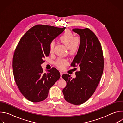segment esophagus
Masks as SVG:
<instances>
[{
	"label": "esophagus",
	"mask_w": 123,
	"mask_h": 123,
	"mask_svg": "<svg viewBox=\"0 0 123 123\" xmlns=\"http://www.w3.org/2000/svg\"><path fill=\"white\" fill-rule=\"evenodd\" d=\"M60 78H62V74H63V73L61 72H60Z\"/></svg>",
	"instance_id": "34e87169"
}]
</instances>
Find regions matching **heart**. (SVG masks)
<instances>
[{"instance_id":"heart-1","label":"heart","mask_w":123,"mask_h":123,"mask_svg":"<svg viewBox=\"0 0 123 123\" xmlns=\"http://www.w3.org/2000/svg\"><path fill=\"white\" fill-rule=\"evenodd\" d=\"M59 39L68 48V52L71 55L76 53L78 50L81 45L80 38L78 37H74V34L69 31H66L59 37ZM54 47V42H50L49 44V52L50 54L53 52ZM68 63V62L67 59L62 58L58 59L55 62L56 65L61 69L65 67Z\"/></svg>"}]
</instances>
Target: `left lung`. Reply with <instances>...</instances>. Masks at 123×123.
<instances>
[{"label":"left lung","mask_w":123,"mask_h":123,"mask_svg":"<svg viewBox=\"0 0 123 123\" xmlns=\"http://www.w3.org/2000/svg\"><path fill=\"white\" fill-rule=\"evenodd\" d=\"M78 34L81 45L71 66H78L76 77L64 74L67 85L62 92L66 101L82 104L92 95L100 81L104 69V57L100 42L94 33L88 28L74 29Z\"/></svg>","instance_id":"obj_1"}]
</instances>
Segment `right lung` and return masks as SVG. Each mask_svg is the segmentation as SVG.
Here are the masks:
<instances>
[{"label":"right lung","instance_id":"1","mask_svg":"<svg viewBox=\"0 0 123 123\" xmlns=\"http://www.w3.org/2000/svg\"><path fill=\"white\" fill-rule=\"evenodd\" d=\"M65 29L36 25L24 34L16 47L12 60L14 80L21 93L30 101L38 102L46 99L50 87L60 78L56 68L43 73L41 65L45 57L49 55V43Z\"/></svg>","mask_w":123,"mask_h":123}]
</instances>
